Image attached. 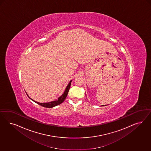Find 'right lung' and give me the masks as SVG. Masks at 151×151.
<instances>
[{
	"instance_id": "right-lung-1",
	"label": "right lung",
	"mask_w": 151,
	"mask_h": 151,
	"mask_svg": "<svg viewBox=\"0 0 151 151\" xmlns=\"http://www.w3.org/2000/svg\"><path fill=\"white\" fill-rule=\"evenodd\" d=\"M71 81H72V80H71V81L69 82L68 85V86H66L65 90V91H64V93L62 94L61 96H60L58 98V99L56 100L51 101V102H49L40 103V102H37V101H35L33 100L29 96H28V95H27V96L29 97V98L30 99H31L34 102H35V103L37 104L38 105L41 106H42V107H44L52 108V107H55L56 106L59 105L61 104V103H63V102H64V100H65V99H66V96L68 95V94L69 89H70V86H71Z\"/></svg>"
}]
</instances>
